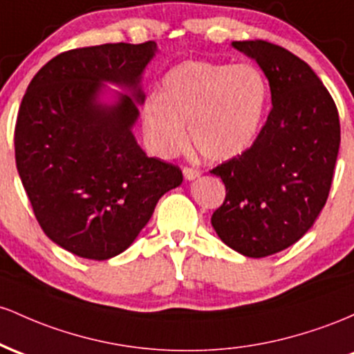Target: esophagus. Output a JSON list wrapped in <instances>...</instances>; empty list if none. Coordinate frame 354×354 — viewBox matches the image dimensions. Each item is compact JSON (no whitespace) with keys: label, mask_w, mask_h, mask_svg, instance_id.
Returning <instances> with one entry per match:
<instances>
[{"label":"esophagus","mask_w":354,"mask_h":354,"mask_svg":"<svg viewBox=\"0 0 354 354\" xmlns=\"http://www.w3.org/2000/svg\"><path fill=\"white\" fill-rule=\"evenodd\" d=\"M184 176L187 180H196L201 176V172L197 169H194V167H184Z\"/></svg>","instance_id":"esophagus-1"}]
</instances>
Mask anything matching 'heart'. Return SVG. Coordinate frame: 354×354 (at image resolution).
<instances>
[{
  "instance_id": "heart-1",
  "label": "heart",
  "mask_w": 354,
  "mask_h": 354,
  "mask_svg": "<svg viewBox=\"0 0 354 354\" xmlns=\"http://www.w3.org/2000/svg\"><path fill=\"white\" fill-rule=\"evenodd\" d=\"M269 85L256 65L185 62L164 77L160 95L142 106L147 140L160 157L190 142L202 157L224 162L249 149L263 124Z\"/></svg>"
}]
</instances>
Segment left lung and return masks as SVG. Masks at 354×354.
<instances>
[{
    "mask_svg": "<svg viewBox=\"0 0 354 354\" xmlns=\"http://www.w3.org/2000/svg\"><path fill=\"white\" fill-rule=\"evenodd\" d=\"M232 46L264 71L272 109L245 152L210 170L225 185L210 222L230 249L266 257L299 241L326 204L339 115L323 82L291 51L264 39Z\"/></svg>",
    "mask_w": 354,
    "mask_h": 354,
    "instance_id": "obj_1",
    "label": "left lung"
}]
</instances>
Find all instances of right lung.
<instances>
[{"label": "right lung", "mask_w": 354, "mask_h": 354, "mask_svg": "<svg viewBox=\"0 0 354 354\" xmlns=\"http://www.w3.org/2000/svg\"><path fill=\"white\" fill-rule=\"evenodd\" d=\"M156 41L106 43L59 53L28 85L15 127L17 169L35 217L59 248L85 259L124 252L182 170L147 157L132 133L142 71ZM124 86L113 106L102 82Z\"/></svg>", "instance_id": "obj_1"}]
</instances>
